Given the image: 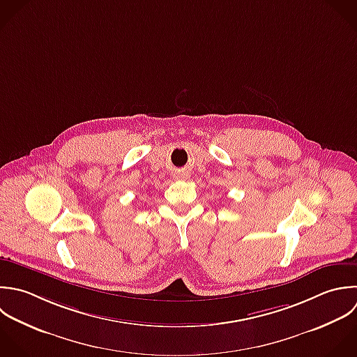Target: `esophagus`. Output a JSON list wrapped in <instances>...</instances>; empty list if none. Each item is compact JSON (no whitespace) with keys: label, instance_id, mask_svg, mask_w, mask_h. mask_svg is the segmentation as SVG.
Returning <instances> with one entry per match:
<instances>
[{"label":"esophagus","instance_id":"obj_1","mask_svg":"<svg viewBox=\"0 0 357 357\" xmlns=\"http://www.w3.org/2000/svg\"><path fill=\"white\" fill-rule=\"evenodd\" d=\"M176 178H179V179H186V178H188V174H186V172H179V174H176Z\"/></svg>","mask_w":357,"mask_h":357}]
</instances>
